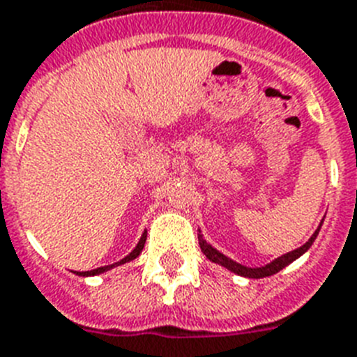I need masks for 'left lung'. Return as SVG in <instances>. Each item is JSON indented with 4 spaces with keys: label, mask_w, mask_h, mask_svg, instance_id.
<instances>
[{
    "label": "left lung",
    "mask_w": 357,
    "mask_h": 357,
    "mask_svg": "<svg viewBox=\"0 0 357 357\" xmlns=\"http://www.w3.org/2000/svg\"><path fill=\"white\" fill-rule=\"evenodd\" d=\"M321 225H323V220H321V223H319V227L316 229V232H314V234L308 238L307 243L301 245V247L296 248V250H290V252L283 254V256L275 257L274 261L266 263V265H263V266H247V265H241V263L234 261V259H230L229 256H225V254L220 252L218 248L212 247V245L208 243L205 238H203L202 230L199 229H197V239H199V247H202L203 254H205V256L208 257L212 263H218V265L225 266V268H229V271L234 272V274L243 275V278H250V280H261V278H268V275L275 274V272L283 271L287 265H290V263L296 261L298 257L303 256L308 248L312 247L314 239H316L317 234H319Z\"/></svg>",
    "instance_id": "obj_1"
}]
</instances>
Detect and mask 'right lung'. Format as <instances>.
<instances>
[{"instance_id": "right-lung-1", "label": "right lung", "mask_w": 357, "mask_h": 357, "mask_svg": "<svg viewBox=\"0 0 357 357\" xmlns=\"http://www.w3.org/2000/svg\"><path fill=\"white\" fill-rule=\"evenodd\" d=\"M145 241H146V230H145V232H143V236H142V238H139V241H137V245H136V247H134L132 252L128 254V256L123 257V259H119V261L112 263V265L100 266V268H94V271H89V272H76V274L77 275H83V278H89V275H100V274H103V272H107V271H110V268H114V266L125 265V263L132 261V259H136V257L139 256V254H142L143 247H145Z\"/></svg>"}]
</instances>
